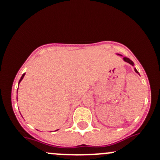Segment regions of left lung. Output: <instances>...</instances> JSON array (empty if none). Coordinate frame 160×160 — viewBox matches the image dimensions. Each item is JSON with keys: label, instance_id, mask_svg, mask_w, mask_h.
I'll return each mask as SVG.
<instances>
[{"label": "left lung", "instance_id": "left-lung-1", "mask_svg": "<svg viewBox=\"0 0 160 160\" xmlns=\"http://www.w3.org/2000/svg\"><path fill=\"white\" fill-rule=\"evenodd\" d=\"M123 59H124V60H125V62H128V63H130V64H131V65H132V66H133V65H134L133 62H132V60H131V59H128V57H125H125H123ZM135 72H137V73H138V71H137V70H136V69H135Z\"/></svg>", "mask_w": 160, "mask_h": 160}]
</instances>
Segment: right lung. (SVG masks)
Masks as SVG:
<instances>
[{
	"instance_id": "1",
	"label": "right lung",
	"mask_w": 160,
	"mask_h": 160,
	"mask_svg": "<svg viewBox=\"0 0 160 160\" xmlns=\"http://www.w3.org/2000/svg\"><path fill=\"white\" fill-rule=\"evenodd\" d=\"M25 73H23V75H22V77H21V80H19V83H20V81H21V80H22V79H23V77H24V76H25Z\"/></svg>"
}]
</instances>
